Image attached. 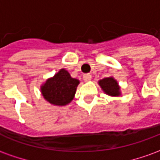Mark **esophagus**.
I'll use <instances>...</instances> for the list:
<instances>
[{"instance_id": "1", "label": "esophagus", "mask_w": 160, "mask_h": 160, "mask_svg": "<svg viewBox=\"0 0 160 160\" xmlns=\"http://www.w3.org/2000/svg\"><path fill=\"white\" fill-rule=\"evenodd\" d=\"M83 79L86 82H87V81H90L91 79H92V75L89 74V73H86V74H84L83 75Z\"/></svg>"}]
</instances>
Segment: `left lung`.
I'll return each mask as SVG.
<instances>
[{"mask_svg": "<svg viewBox=\"0 0 160 160\" xmlns=\"http://www.w3.org/2000/svg\"><path fill=\"white\" fill-rule=\"evenodd\" d=\"M98 85L104 93L111 97H119L122 95L120 86L114 77H107L98 80Z\"/></svg>", "mask_w": 160, "mask_h": 160, "instance_id": "obj_1", "label": "left lung"}]
</instances>
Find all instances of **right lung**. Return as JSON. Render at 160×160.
I'll use <instances>...</instances> for the list:
<instances>
[{"label": "right lung", "mask_w": 160, "mask_h": 160, "mask_svg": "<svg viewBox=\"0 0 160 160\" xmlns=\"http://www.w3.org/2000/svg\"><path fill=\"white\" fill-rule=\"evenodd\" d=\"M80 80L72 78L65 68L60 69L54 76L41 85L43 98L55 106H65L73 100Z\"/></svg>", "instance_id": "1"}]
</instances>
